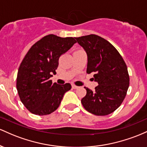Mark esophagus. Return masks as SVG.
I'll use <instances>...</instances> for the list:
<instances>
[{
  "label": "esophagus",
  "instance_id": "34e87169",
  "mask_svg": "<svg viewBox=\"0 0 147 147\" xmlns=\"http://www.w3.org/2000/svg\"><path fill=\"white\" fill-rule=\"evenodd\" d=\"M71 87H72V88H73V89H77V88H78V87L76 86V85H72Z\"/></svg>",
  "mask_w": 147,
  "mask_h": 147
}]
</instances>
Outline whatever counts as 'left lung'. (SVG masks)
Masks as SVG:
<instances>
[{
    "instance_id": "1",
    "label": "left lung",
    "mask_w": 147,
    "mask_h": 147,
    "mask_svg": "<svg viewBox=\"0 0 147 147\" xmlns=\"http://www.w3.org/2000/svg\"><path fill=\"white\" fill-rule=\"evenodd\" d=\"M87 55V73L98 83L94 91L85 87V109L98 116L113 113L121 104L129 87L128 69L122 57L109 42L96 34L75 37Z\"/></svg>"
}]
</instances>
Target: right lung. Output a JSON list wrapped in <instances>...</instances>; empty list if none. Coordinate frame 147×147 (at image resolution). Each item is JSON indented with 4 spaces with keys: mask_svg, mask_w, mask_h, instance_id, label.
<instances>
[{
    "mask_svg": "<svg viewBox=\"0 0 147 147\" xmlns=\"http://www.w3.org/2000/svg\"><path fill=\"white\" fill-rule=\"evenodd\" d=\"M76 41L49 34L30 49L21 63L16 78V89L23 104L37 115L52 113L60 105L69 83L58 85L50 80L59 65V57Z\"/></svg>",
    "mask_w": 147,
    "mask_h": 147,
    "instance_id": "add662e5",
    "label": "right lung"
}]
</instances>
